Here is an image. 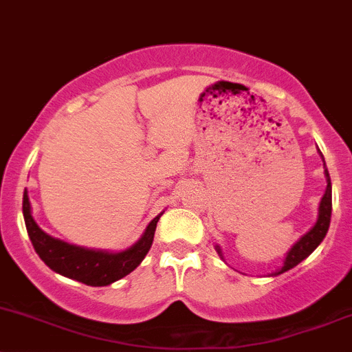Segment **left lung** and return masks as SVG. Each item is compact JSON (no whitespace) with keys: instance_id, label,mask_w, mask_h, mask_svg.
<instances>
[{"instance_id":"left-lung-1","label":"left lung","mask_w":352,"mask_h":352,"mask_svg":"<svg viewBox=\"0 0 352 352\" xmlns=\"http://www.w3.org/2000/svg\"><path fill=\"white\" fill-rule=\"evenodd\" d=\"M325 177H327V188H325V193L324 197H322L320 205H318L317 222H315V226L311 227L305 235H302V237L292 245V249L286 252L283 266H281L276 273H273V276H278V274L285 273V271L292 270V267H295L296 264L302 263V261L305 259V257H309L311 252L318 248V244L324 241L325 234H327L329 230V226H331V213H332V184H331V176H329L327 169H325ZM215 249L217 252L222 256V251H220L219 245H215Z\"/></svg>"}]
</instances>
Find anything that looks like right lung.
<instances>
[{
	"instance_id": "obj_1",
	"label": "right lung",
	"mask_w": 352,
	"mask_h": 352,
	"mask_svg": "<svg viewBox=\"0 0 352 352\" xmlns=\"http://www.w3.org/2000/svg\"><path fill=\"white\" fill-rule=\"evenodd\" d=\"M161 215L162 213H159L154 220H151L142 237L125 251H95V249L67 244V242L45 234L32 217L27 190L23 193V219L35 252L52 271L88 286L111 285L132 273L149 252L152 241H154L155 226H157Z\"/></svg>"
}]
</instances>
